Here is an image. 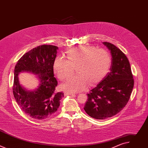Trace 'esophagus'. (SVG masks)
I'll return each mask as SVG.
<instances>
[{"mask_svg": "<svg viewBox=\"0 0 148 148\" xmlns=\"http://www.w3.org/2000/svg\"><path fill=\"white\" fill-rule=\"evenodd\" d=\"M64 94L66 95H74L75 94L71 93V92H64Z\"/></svg>", "mask_w": 148, "mask_h": 148, "instance_id": "34e87169", "label": "esophagus"}]
</instances>
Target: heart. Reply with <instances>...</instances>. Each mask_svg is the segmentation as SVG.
<instances>
[{"mask_svg": "<svg viewBox=\"0 0 148 148\" xmlns=\"http://www.w3.org/2000/svg\"><path fill=\"white\" fill-rule=\"evenodd\" d=\"M66 58L57 56L53 61L54 71L61 80L78 72L62 84V88L75 92L83 91L88 86L100 81L108 73L111 57L105 50L90 46H79L67 51Z\"/></svg>", "mask_w": 148, "mask_h": 148, "instance_id": "obj_1", "label": "heart"}]
</instances>
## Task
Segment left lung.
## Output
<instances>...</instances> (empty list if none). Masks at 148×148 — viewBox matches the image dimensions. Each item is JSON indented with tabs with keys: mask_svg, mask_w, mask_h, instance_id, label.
Segmentation results:
<instances>
[{
	"mask_svg": "<svg viewBox=\"0 0 148 148\" xmlns=\"http://www.w3.org/2000/svg\"><path fill=\"white\" fill-rule=\"evenodd\" d=\"M102 44L110 51V72L88 94L84 110L91 117L105 119L119 113L128 102L134 81L130 63L125 54L108 42Z\"/></svg>",
	"mask_w": 148,
	"mask_h": 148,
	"instance_id": "1",
	"label": "left lung"
}]
</instances>
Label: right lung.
<instances>
[{
	"instance_id": "1",
	"label": "right lung",
	"mask_w": 148,
	"mask_h": 148,
	"mask_svg": "<svg viewBox=\"0 0 148 148\" xmlns=\"http://www.w3.org/2000/svg\"><path fill=\"white\" fill-rule=\"evenodd\" d=\"M58 47L42 45L30 50L17 61L14 70L13 92L22 110L35 119H45L53 114L60 107L62 92H57V81L54 77L53 61ZM27 72L37 75L39 85L33 90L21 85L18 75Z\"/></svg>"
}]
</instances>
